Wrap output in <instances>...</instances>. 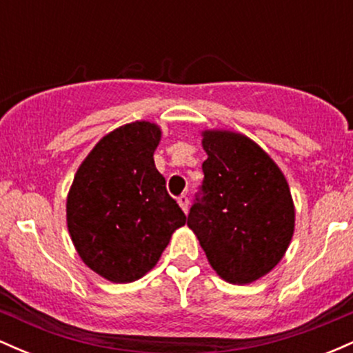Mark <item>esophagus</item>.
Instances as JSON below:
<instances>
[{"label":"esophagus","mask_w":353,"mask_h":353,"mask_svg":"<svg viewBox=\"0 0 353 353\" xmlns=\"http://www.w3.org/2000/svg\"><path fill=\"white\" fill-rule=\"evenodd\" d=\"M177 204H179L181 209L184 210L185 214H188V210H189V199H188V196H179V197H177Z\"/></svg>","instance_id":"34e87169"}]
</instances>
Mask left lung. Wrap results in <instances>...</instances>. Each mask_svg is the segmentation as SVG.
I'll list each match as a JSON object with an SVG mask.
<instances>
[{"label":"left lung","mask_w":353,"mask_h":353,"mask_svg":"<svg viewBox=\"0 0 353 353\" xmlns=\"http://www.w3.org/2000/svg\"><path fill=\"white\" fill-rule=\"evenodd\" d=\"M204 197L190 208L188 225L210 267L229 283L264 277L289 249L295 205L289 182L255 141L229 129L201 131Z\"/></svg>","instance_id":"obj_1"}]
</instances>
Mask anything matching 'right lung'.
<instances>
[{
    "mask_svg": "<svg viewBox=\"0 0 353 353\" xmlns=\"http://www.w3.org/2000/svg\"><path fill=\"white\" fill-rule=\"evenodd\" d=\"M163 131L151 121L112 129L84 157L66 197V224L81 261L114 283L154 269L185 216L154 164Z\"/></svg>",
    "mask_w": 353,
    "mask_h": 353,
    "instance_id": "add662e5",
    "label": "right lung"
}]
</instances>
